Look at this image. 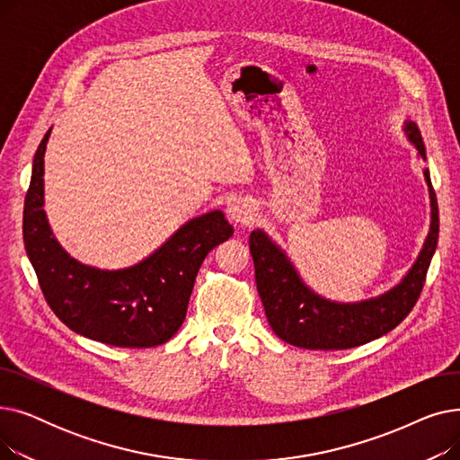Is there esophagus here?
Here are the masks:
<instances>
[{
	"label": "esophagus",
	"instance_id": "esophagus-1",
	"mask_svg": "<svg viewBox=\"0 0 460 460\" xmlns=\"http://www.w3.org/2000/svg\"><path fill=\"white\" fill-rule=\"evenodd\" d=\"M227 214L231 220L234 224H240V226H250L253 222L255 217V208L252 205L250 199L246 198H238V199H233L227 207Z\"/></svg>",
	"mask_w": 460,
	"mask_h": 460
}]
</instances>
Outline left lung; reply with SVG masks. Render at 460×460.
Wrapping results in <instances>:
<instances>
[{
    "label": "left lung",
    "instance_id": "1",
    "mask_svg": "<svg viewBox=\"0 0 460 460\" xmlns=\"http://www.w3.org/2000/svg\"><path fill=\"white\" fill-rule=\"evenodd\" d=\"M404 130L425 160V143L420 128L414 123H406ZM423 173L430 193V231L414 267L399 285L376 298L340 304L315 295L300 279L281 248L261 229L252 231L250 252L255 264L257 291L269 324L279 340L307 350H345L378 340L406 319L421 295L440 231L437 193L429 169Z\"/></svg>",
    "mask_w": 460,
    "mask_h": 460
}]
</instances>
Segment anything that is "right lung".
<instances>
[{"label": "right lung", "instance_id": "right-lung-1", "mask_svg": "<svg viewBox=\"0 0 460 460\" xmlns=\"http://www.w3.org/2000/svg\"><path fill=\"white\" fill-rule=\"evenodd\" d=\"M33 158L23 201V244L40 291L72 332L111 347L149 349L182 326L199 267L212 248L233 234L222 210L186 222L153 255L123 270H101L72 259L54 238L44 205V151Z\"/></svg>", "mask_w": 460, "mask_h": 460}]
</instances>
